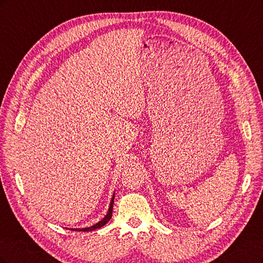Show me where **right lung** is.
Returning <instances> with one entry per match:
<instances>
[{"label": "right lung", "mask_w": 263, "mask_h": 263, "mask_svg": "<svg viewBox=\"0 0 263 263\" xmlns=\"http://www.w3.org/2000/svg\"><path fill=\"white\" fill-rule=\"evenodd\" d=\"M114 198H115V196H113V198H112V202H110V205H109V209H108V213H107V215L106 216L103 218L101 221H99L98 224H95L94 226H91V227H89V228H82V229H73V230H77V232H92V230H94V229H98V228H101V227H103L104 226L106 222L112 218V215H113V204H114Z\"/></svg>", "instance_id": "obj_1"}]
</instances>
